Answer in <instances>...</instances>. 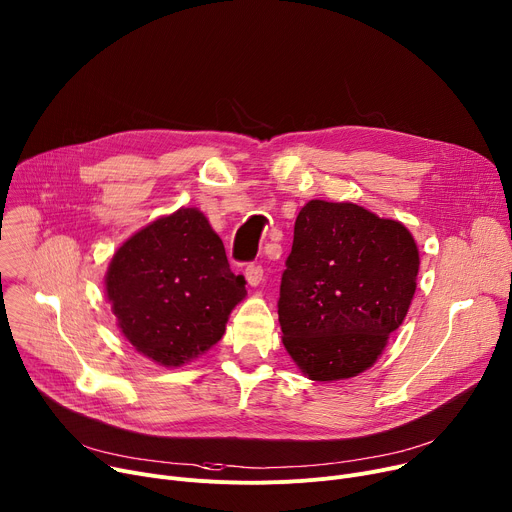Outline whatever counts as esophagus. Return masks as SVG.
<instances>
[{
    "label": "esophagus",
    "instance_id": "obj_1",
    "mask_svg": "<svg viewBox=\"0 0 512 512\" xmlns=\"http://www.w3.org/2000/svg\"><path fill=\"white\" fill-rule=\"evenodd\" d=\"M245 277H247L249 286H259L261 280H263V267L261 265H247Z\"/></svg>",
    "mask_w": 512,
    "mask_h": 512
}]
</instances>
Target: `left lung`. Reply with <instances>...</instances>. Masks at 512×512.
<instances>
[{"label":"left lung","instance_id":"obj_1","mask_svg":"<svg viewBox=\"0 0 512 512\" xmlns=\"http://www.w3.org/2000/svg\"><path fill=\"white\" fill-rule=\"evenodd\" d=\"M410 230L351 202L310 200L296 218L282 275V341L316 382L353 378L376 363L416 290Z\"/></svg>","mask_w":512,"mask_h":512}]
</instances>
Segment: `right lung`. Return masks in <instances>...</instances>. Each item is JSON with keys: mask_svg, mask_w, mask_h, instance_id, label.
<instances>
[{"mask_svg": "<svg viewBox=\"0 0 512 512\" xmlns=\"http://www.w3.org/2000/svg\"><path fill=\"white\" fill-rule=\"evenodd\" d=\"M224 245L196 208L141 228L114 253L106 294L128 343L163 367H179L216 345L245 296Z\"/></svg>", "mask_w": 512, "mask_h": 512, "instance_id": "1", "label": "right lung"}]
</instances>
